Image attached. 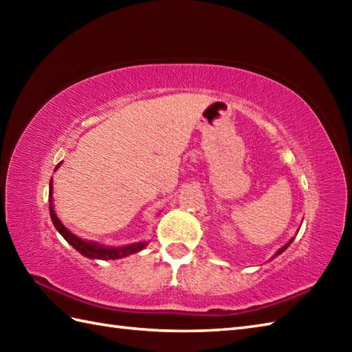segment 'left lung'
<instances>
[{"mask_svg": "<svg viewBox=\"0 0 352 352\" xmlns=\"http://www.w3.org/2000/svg\"><path fill=\"white\" fill-rule=\"evenodd\" d=\"M292 241H294V239H292ZM292 241H290V242H287L286 245H284V246H283V248H280L278 251H276V254H275V256H278V254H281V252H283L284 250H287V246H289V245L292 243Z\"/></svg>", "mask_w": 352, "mask_h": 352, "instance_id": "obj_1", "label": "left lung"}]
</instances>
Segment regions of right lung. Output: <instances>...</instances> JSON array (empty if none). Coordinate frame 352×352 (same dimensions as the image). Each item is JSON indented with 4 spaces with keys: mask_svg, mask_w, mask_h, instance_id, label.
<instances>
[{
    "mask_svg": "<svg viewBox=\"0 0 352 352\" xmlns=\"http://www.w3.org/2000/svg\"><path fill=\"white\" fill-rule=\"evenodd\" d=\"M60 164V163H58ZM57 164V166H58ZM50 214H51V221L54 223V227L57 228L58 233H60L65 241L69 245H72L80 254L89 257V258H100V260H113V258H122L125 256H130V254L139 252L140 250H144L146 243L145 242H138L133 245H125V246H119V248H109V246H102L96 242L91 241H85V239H80L76 234H72L71 231L66 228L60 219L57 218V214L54 212V207H52V180L50 182Z\"/></svg>",
    "mask_w": 352,
    "mask_h": 352,
    "instance_id": "right-lung-1",
    "label": "right lung"
}]
</instances>
